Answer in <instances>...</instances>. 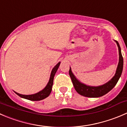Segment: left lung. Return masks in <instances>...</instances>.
Wrapping results in <instances>:
<instances>
[{
  "mask_svg": "<svg viewBox=\"0 0 127 127\" xmlns=\"http://www.w3.org/2000/svg\"><path fill=\"white\" fill-rule=\"evenodd\" d=\"M118 48H119V61L117 67L116 72L114 77L109 81L106 82L104 84L99 86H87L85 84L80 82L76 76L74 75L71 71V68L70 67L69 74L72 80V84L74 87L75 89L78 94L87 97H99L103 96L104 95L111 91L115 85L117 83L118 81L121 76L123 71V66H124V59L121 53V48L119 45V43L117 41H115Z\"/></svg>",
  "mask_w": 127,
  "mask_h": 127,
  "instance_id": "1",
  "label": "left lung"
}]
</instances>
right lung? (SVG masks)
I'll return each mask as SVG.
<instances>
[{
	"label": "right lung",
	"instance_id": "add662e5",
	"mask_svg": "<svg viewBox=\"0 0 127 127\" xmlns=\"http://www.w3.org/2000/svg\"><path fill=\"white\" fill-rule=\"evenodd\" d=\"M60 63H61V62H59L53 68L51 72V74H50V79H49V81L48 82L47 85H46V87H45L43 89L40 91V92H37V93L36 94H34L31 95H23L20 94L19 93H17V92H15V93L17 94L18 96H20V97L23 98V99H28V100H33V101L41 100L45 99V98H46L47 97H48L49 95L51 93V90H52V86L53 84L54 77H55V74H56V71H57L58 69L59 66H60Z\"/></svg>",
	"mask_w": 127,
	"mask_h": 127
}]
</instances>
